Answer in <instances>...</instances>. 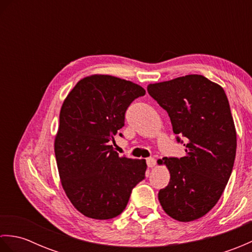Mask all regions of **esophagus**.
Listing matches in <instances>:
<instances>
[{
  "mask_svg": "<svg viewBox=\"0 0 252 252\" xmlns=\"http://www.w3.org/2000/svg\"><path fill=\"white\" fill-rule=\"evenodd\" d=\"M146 163L148 165V168H154L155 165H156V159H155V158H147Z\"/></svg>",
  "mask_w": 252,
  "mask_h": 252,
  "instance_id": "obj_1",
  "label": "esophagus"
}]
</instances>
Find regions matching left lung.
<instances>
[{"label":"left lung","instance_id":"1","mask_svg":"<svg viewBox=\"0 0 252 252\" xmlns=\"http://www.w3.org/2000/svg\"><path fill=\"white\" fill-rule=\"evenodd\" d=\"M167 110L173 132L185 138V156L158 160L170 172L158 199L180 222L203 217L220 199L236 156V129L223 88L201 74H187L147 85ZM180 142V138L178 137Z\"/></svg>","mask_w":252,"mask_h":252}]
</instances>
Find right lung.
Returning a JSON list of instances; mask_svg holds the SVG:
<instances>
[{
    "mask_svg": "<svg viewBox=\"0 0 252 252\" xmlns=\"http://www.w3.org/2000/svg\"><path fill=\"white\" fill-rule=\"evenodd\" d=\"M141 85L108 74L85 77L61 108L54 152L61 183L83 216L108 220L125 210L133 187L145 178V159L120 157L111 145L125 126Z\"/></svg>",
    "mask_w": 252,
    "mask_h": 252,
    "instance_id": "add662e5",
    "label": "right lung"
}]
</instances>
